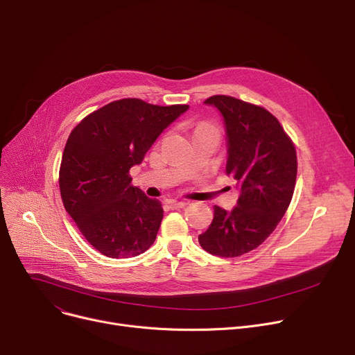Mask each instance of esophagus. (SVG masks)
Returning <instances> with one entry per match:
<instances>
[{
    "label": "esophagus",
    "mask_w": 355,
    "mask_h": 355,
    "mask_svg": "<svg viewBox=\"0 0 355 355\" xmlns=\"http://www.w3.org/2000/svg\"><path fill=\"white\" fill-rule=\"evenodd\" d=\"M168 204H170L173 209H184L185 206H189L187 201H178V200H170Z\"/></svg>",
    "instance_id": "obj_1"
}]
</instances>
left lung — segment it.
Instances as JSON below:
<instances>
[{"label": "left lung", "instance_id": "1", "mask_svg": "<svg viewBox=\"0 0 355 355\" xmlns=\"http://www.w3.org/2000/svg\"><path fill=\"white\" fill-rule=\"evenodd\" d=\"M225 119L226 173L237 182L236 207L214 206L210 227L198 236L201 248L221 257H237L259 248L286 213L296 182L292 139L262 106L216 95L204 101Z\"/></svg>", "mask_w": 355, "mask_h": 355}]
</instances>
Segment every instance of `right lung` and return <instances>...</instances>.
<instances>
[{
    "label": "right lung",
    "mask_w": 355,
    "mask_h": 355,
    "mask_svg": "<svg viewBox=\"0 0 355 355\" xmlns=\"http://www.w3.org/2000/svg\"><path fill=\"white\" fill-rule=\"evenodd\" d=\"M187 109L121 99L92 112L70 132L60 194L66 211L99 253L125 259L153 246L164 216L161 201L130 185L129 170Z\"/></svg>",
    "instance_id": "add662e5"
}]
</instances>
